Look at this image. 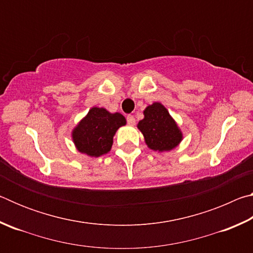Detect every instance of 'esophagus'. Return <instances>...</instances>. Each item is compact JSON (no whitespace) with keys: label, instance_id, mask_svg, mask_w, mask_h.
<instances>
[{"label":"esophagus","instance_id":"esophagus-1","mask_svg":"<svg viewBox=\"0 0 253 253\" xmlns=\"http://www.w3.org/2000/svg\"><path fill=\"white\" fill-rule=\"evenodd\" d=\"M127 123L129 124V125H135V123H136V121H135V118H134V116H131V115H128L127 116Z\"/></svg>","mask_w":253,"mask_h":253}]
</instances>
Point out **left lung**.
Instances as JSON below:
<instances>
[{"label":"left lung","mask_w":253,"mask_h":253,"mask_svg":"<svg viewBox=\"0 0 253 253\" xmlns=\"http://www.w3.org/2000/svg\"><path fill=\"white\" fill-rule=\"evenodd\" d=\"M143 114L144 118L137 124V128L149 149L160 153L169 152L181 144L183 132L164 105L153 102L144 109Z\"/></svg>","instance_id":"1"}]
</instances>
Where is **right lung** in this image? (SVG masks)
I'll use <instances>...</instances> for the list:
<instances>
[{"label":"right lung","instance_id":"1","mask_svg":"<svg viewBox=\"0 0 253 253\" xmlns=\"http://www.w3.org/2000/svg\"><path fill=\"white\" fill-rule=\"evenodd\" d=\"M121 113H110L106 108L92 107L71 131L77 151L90 157L109 153L118 128L126 125Z\"/></svg>","mask_w":253,"mask_h":253}]
</instances>
